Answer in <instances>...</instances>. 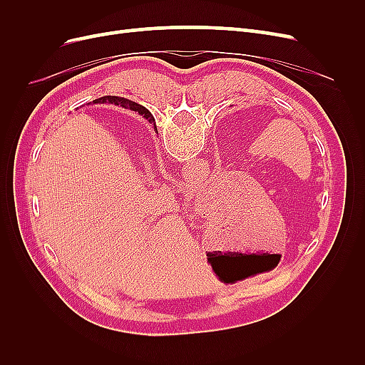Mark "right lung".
I'll list each match as a JSON object with an SVG mask.
<instances>
[{
    "label": "right lung",
    "mask_w": 365,
    "mask_h": 365,
    "mask_svg": "<svg viewBox=\"0 0 365 365\" xmlns=\"http://www.w3.org/2000/svg\"><path fill=\"white\" fill-rule=\"evenodd\" d=\"M101 101H108V102H114L115 105H121V106H129L130 109H134V111H138L141 115H145L146 118H149V121H152L153 118L150 117V113L148 111V109L145 108V106H141V105H137L135 102H130V101H128V98H121V97H114V96H106V97H102Z\"/></svg>",
    "instance_id": "right-lung-1"
}]
</instances>
